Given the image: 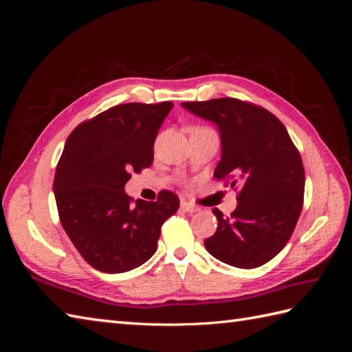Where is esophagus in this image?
I'll return each mask as SVG.
<instances>
[{
  "instance_id": "esophagus-1",
  "label": "esophagus",
  "mask_w": 352,
  "mask_h": 352,
  "mask_svg": "<svg viewBox=\"0 0 352 352\" xmlns=\"http://www.w3.org/2000/svg\"><path fill=\"white\" fill-rule=\"evenodd\" d=\"M180 208H182L184 211H188V212H197L199 210L198 206L192 204V202H189L186 199H182L180 201Z\"/></svg>"
}]
</instances>
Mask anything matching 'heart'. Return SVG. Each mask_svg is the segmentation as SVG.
<instances>
[{
    "label": "heart",
    "instance_id": "heart-1",
    "mask_svg": "<svg viewBox=\"0 0 352 352\" xmlns=\"http://www.w3.org/2000/svg\"><path fill=\"white\" fill-rule=\"evenodd\" d=\"M201 129H208V127H206V126H194L192 129H190V132H194V131H201Z\"/></svg>",
    "mask_w": 352,
    "mask_h": 352
}]
</instances>
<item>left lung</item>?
<instances>
[{
  "label": "left lung",
  "mask_w": 352,
  "mask_h": 352,
  "mask_svg": "<svg viewBox=\"0 0 352 352\" xmlns=\"http://www.w3.org/2000/svg\"><path fill=\"white\" fill-rule=\"evenodd\" d=\"M182 105L219 126L221 158L214 177L239 189L229 217L212 210L219 226L206 248L233 267H260L283 250L300 219L305 186L300 151L283 123L260 105L238 98Z\"/></svg>",
  "instance_id": "1"
}]
</instances>
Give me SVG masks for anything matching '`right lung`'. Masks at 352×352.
I'll return each mask as SVG.
<instances>
[{
	"instance_id": "obj_1",
	"label": "right lung",
	"mask_w": 352,
	"mask_h": 352,
	"mask_svg": "<svg viewBox=\"0 0 352 352\" xmlns=\"http://www.w3.org/2000/svg\"><path fill=\"white\" fill-rule=\"evenodd\" d=\"M173 102H127L82 122L69 135L54 176L63 229L89 265L123 273L150 260L163 223L179 198L160 190L157 201L124 192L132 172L154 160V141Z\"/></svg>"
}]
</instances>
